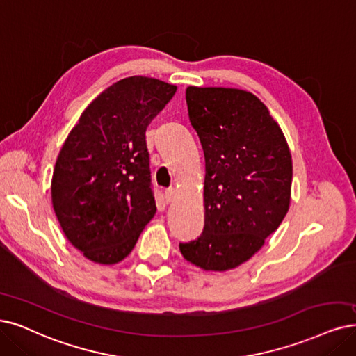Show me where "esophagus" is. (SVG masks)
I'll use <instances>...</instances> for the list:
<instances>
[{
    "label": "esophagus",
    "instance_id": "34e87169",
    "mask_svg": "<svg viewBox=\"0 0 356 356\" xmlns=\"http://www.w3.org/2000/svg\"><path fill=\"white\" fill-rule=\"evenodd\" d=\"M164 195H165V201H167V202H171V201L175 200V196H176V191H175V189H167Z\"/></svg>",
    "mask_w": 356,
    "mask_h": 356
}]
</instances>
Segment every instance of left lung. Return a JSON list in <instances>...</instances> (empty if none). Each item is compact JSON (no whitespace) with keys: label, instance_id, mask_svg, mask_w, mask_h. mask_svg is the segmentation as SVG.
I'll return each mask as SVG.
<instances>
[{"label":"left lung","instance_id":"1","mask_svg":"<svg viewBox=\"0 0 356 356\" xmlns=\"http://www.w3.org/2000/svg\"><path fill=\"white\" fill-rule=\"evenodd\" d=\"M205 155L204 232L180 243L191 264L229 271L252 258L291 207L292 155L266 104L236 88L188 86Z\"/></svg>","mask_w":356,"mask_h":356}]
</instances>
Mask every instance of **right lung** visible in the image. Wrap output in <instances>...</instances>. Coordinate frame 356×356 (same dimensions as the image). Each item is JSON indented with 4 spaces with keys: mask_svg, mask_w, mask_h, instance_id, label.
<instances>
[{
    "mask_svg": "<svg viewBox=\"0 0 356 356\" xmlns=\"http://www.w3.org/2000/svg\"><path fill=\"white\" fill-rule=\"evenodd\" d=\"M176 90L154 77L122 79L88 105L64 140L51 201L64 236L86 259L123 261L155 216L145 131Z\"/></svg>",
    "mask_w": 356,
    "mask_h": 356,
    "instance_id": "obj_1",
    "label": "right lung"
}]
</instances>
